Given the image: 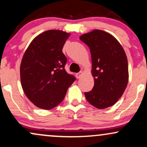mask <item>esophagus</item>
Here are the masks:
<instances>
[{
	"mask_svg": "<svg viewBox=\"0 0 147 147\" xmlns=\"http://www.w3.org/2000/svg\"><path fill=\"white\" fill-rule=\"evenodd\" d=\"M82 75H83V72H82V71L76 74V77H77V79H80L81 77H82Z\"/></svg>",
	"mask_w": 147,
	"mask_h": 147,
	"instance_id": "1",
	"label": "esophagus"
}]
</instances>
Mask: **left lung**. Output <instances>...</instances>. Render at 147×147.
<instances>
[{"label":"left lung","instance_id":"obj_1","mask_svg":"<svg viewBox=\"0 0 147 147\" xmlns=\"http://www.w3.org/2000/svg\"><path fill=\"white\" fill-rule=\"evenodd\" d=\"M90 49L93 88L85 92L91 105L104 109L114 105L122 97L129 82L126 53L111 34L94 30L79 37Z\"/></svg>","mask_w":147,"mask_h":147}]
</instances>
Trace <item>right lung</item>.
<instances>
[{
    "label": "right lung",
    "mask_w": 147,
    "mask_h": 147,
    "mask_svg": "<svg viewBox=\"0 0 147 147\" xmlns=\"http://www.w3.org/2000/svg\"><path fill=\"white\" fill-rule=\"evenodd\" d=\"M70 34L50 30L35 37L25 50L20 67L25 95L40 109L50 110L63 100L75 81L67 73V59L62 52Z\"/></svg>",
    "instance_id": "1"
}]
</instances>
